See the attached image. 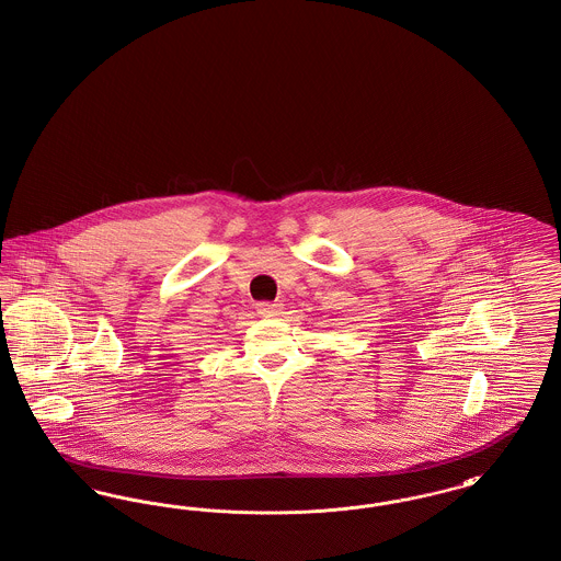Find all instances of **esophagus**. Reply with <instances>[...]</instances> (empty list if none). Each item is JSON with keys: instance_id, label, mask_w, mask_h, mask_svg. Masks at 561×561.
Masks as SVG:
<instances>
[{"instance_id": "34e87169", "label": "esophagus", "mask_w": 561, "mask_h": 561, "mask_svg": "<svg viewBox=\"0 0 561 561\" xmlns=\"http://www.w3.org/2000/svg\"><path fill=\"white\" fill-rule=\"evenodd\" d=\"M256 311L261 318H277L282 311V305L279 302H259Z\"/></svg>"}]
</instances>
